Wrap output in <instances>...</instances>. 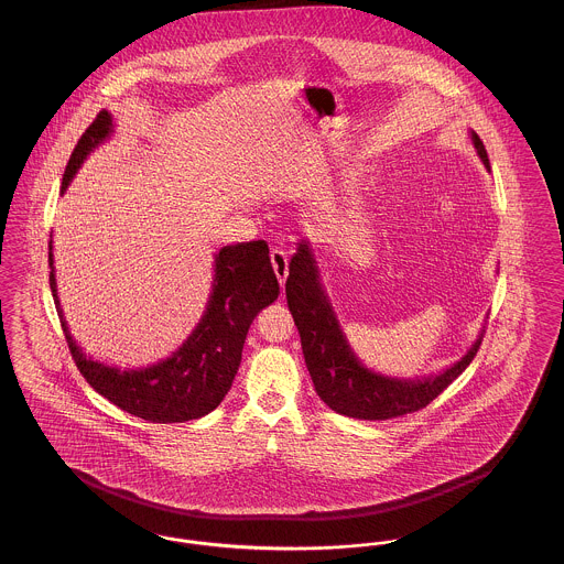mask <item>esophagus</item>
<instances>
[{"label":"esophagus","instance_id":"34e87169","mask_svg":"<svg viewBox=\"0 0 564 564\" xmlns=\"http://www.w3.org/2000/svg\"><path fill=\"white\" fill-rule=\"evenodd\" d=\"M270 262H272V270L281 283V288L285 285V279H288V272H290V264H288V251L281 249V247H274L270 251Z\"/></svg>","mask_w":564,"mask_h":564}]
</instances>
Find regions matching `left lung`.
<instances>
[{
	"mask_svg": "<svg viewBox=\"0 0 564 564\" xmlns=\"http://www.w3.org/2000/svg\"><path fill=\"white\" fill-rule=\"evenodd\" d=\"M469 139L484 169L490 173V162L480 137L469 131ZM285 295L317 395L334 412L350 419L387 421L425 408L471 364L482 345L484 325L465 355L437 375L403 378L368 368L347 340L325 292L313 245L306 239L297 242L290 260Z\"/></svg>",
	"mask_w": 564,
	"mask_h": 564,
	"instance_id": "left-lung-1",
	"label": "left lung"
}]
</instances>
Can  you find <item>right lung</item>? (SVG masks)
Segmentation results:
<instances>
[{
  "mask_svg": "<svg viewBox=\"0 0 564 564\" xmlns=\"http://www.w3.org/2000/svg\"><path fill=\"white\" fill-rule=\"evenodd\" d=\"M113 131V116L104 109L74 148L63 173L61 194L72 184L84 161ZM48 264L56 313L80 375L99 395L150 423H186L215 410L230 391L241 366L249 325L279 295L267 242L226 245L215 253L209 300L188 338L166 359L145 368L120 370L86 355L69 332L56 292L53 235L48 242Z\"/></svg>",
  "mask_w": 564,
  "mask_h": 564,
  "instance_id": "1",
  "label": "right lung"
}]
</instances>
